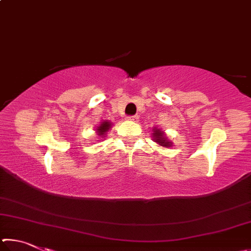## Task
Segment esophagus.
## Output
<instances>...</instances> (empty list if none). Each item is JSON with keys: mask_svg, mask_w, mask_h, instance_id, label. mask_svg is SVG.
Masks as SVG:
<instances>
[{"mask_svg": "<svg viewBox=\"0 0 251 251\" xmlns=\"http://www.w3.org/2000/svg\"><path fill=\"white\" fill-rule=\"evenodd\" d=\"M127 120L130 121V122L137 123V122H138V120H139V117H138L137 115H133V116H128V117H127Z\"/></svg>", "mask_w": 251, "mask_h": 251, "instance_id": "obj_1", "label": "esophagus"}]
</instances>
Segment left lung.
Listing matches in <instances>:
<instances>
[{"label": "left lung", "instance_id": "obj_1", "mask_svg": "<svg viewBox=\"0 0 251 251\" xmlns=\"http://www.w3.org/2000/svg\"><path fill=\"white\" fill-rule=\"evenodd\" d=\"M152 130H154V133H152V138H154V142L158 144L159 146L171 147L173 145V143L166 137V135H165L163 130H160L159 128H156V127Z\"/></svg>", "mask_w": 251, "mask_h": 251}]
</instances>
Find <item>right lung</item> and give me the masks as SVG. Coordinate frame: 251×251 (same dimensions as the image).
<instances>
[{"label": "right lung", "mask_w": 251, "mask_h": 251, "mask_svg": "<svg viewBox=\"0 0 251 251\" xmlns=\"http://www.w3.org/2000/svg\"><path fill=\"white\" fill-rule=\"evenodd\" d=\"M110 125H112V123L109 121L101 122V124L99 127H96L97 135L100 136V137H105V134L107 133L108 129H110Z\"/></svg>", "instance_id": "right-lung-1"}]
</instances>
